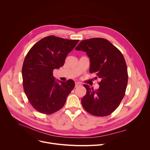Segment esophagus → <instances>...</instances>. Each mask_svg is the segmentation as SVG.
<instances>
[{
	"mask_svg": "<svg viewBox=\"0 0 150 150\" xmlns=\"http://www.w3.org/2000/svg\"><path fill=\"white\" fill-rule=\"evenodd\" d=\"M80 85H81V84H80V83L76 82V83H75V88H77V87H78V86H80Z\"/></svg>",
	"mask_w": 150,
	"mask_h": 150,
	"instance_id": "esophagus-1",
	"label": "esophagus"
}]
</instances>
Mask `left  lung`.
I'll return each instance as SVG.
<instances>
[{"label": "left lung", "instance_id": "left-lung-1", "mask_svg": "<svg viewBox=\"0 0 150 150\" xmlns=\"http://www.w3.org/2000/svg\"><path fill=\"white\" fill-rule=\"evenodd\" d=\"M90 58L89 72L100 78V86L94 91L84 84L86 94L81 99L84 109L98 117L110 115L119 106L128 84V70L121 52L107 39L94 38L86 39L76 47Z\"/></svg>", "mask_w": 150, "mask_h": 150}]
</instances>
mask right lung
<instances>
[{
  "mask_svg": "<svg viewBox=\"0 0 150 150\" xmlns=\"http://www.w3.org/2000/svg\"><path fill=\"white\" fill-rule=\"evenodd\" d=\"M78 41L49 36L36 43L27 54L22 69L23 87L30 104L38 112L51 114L59 111L74 88L72 80H55L53 71L64 65Z\"/></svg>",
  "mask_w": 150,
  "mask_h": 150,
  "instance_id": "add662e5",
  "label": "right lung"
}]
</instances>
